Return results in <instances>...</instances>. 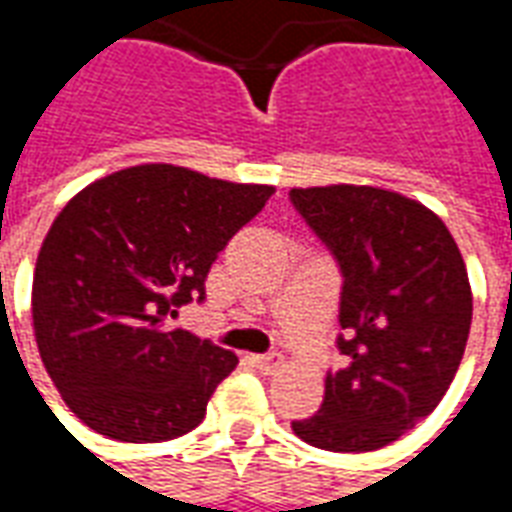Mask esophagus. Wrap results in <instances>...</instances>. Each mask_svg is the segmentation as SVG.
Segmentation results:
<instances>
[{"label": "esophagus", "instance_id": "obj_1", "mask_svg": "<svg viewBox=\"0 0 512 512\" xmlns=\"http://www.w3.org/2000/svg\"><path fill=\"white\" fill-rule=\"evenodd\" d=\"M252 362H255V367L260 370V373H266V376H271V373H277L279 367H282V354H263V356H252Z\"/></svg>", "mask_w": 512, "mask_h": 512}]
</instances>
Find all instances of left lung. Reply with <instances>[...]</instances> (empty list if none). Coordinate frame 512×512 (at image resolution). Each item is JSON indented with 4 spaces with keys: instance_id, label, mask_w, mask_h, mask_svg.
<instances>
[{
    "instance_id": "8db88e82",
    "label": "left lung",
    "mask_w": 512,
    "mask_h": 512,
    "mask_svg": "<svg viewBox=\"0 0 512 512\" xmlns=\"http://www.w3.org/2000/svg\"><path fill=\"white\" fill-rule=\"evenodd\" d=\"M290 202L343 274L337 348L343 370L293 433L332 452L397 441L439 406L472 326L461 249L422 202L376 186L290 189Z\"/></svg>"
}]
</instances>
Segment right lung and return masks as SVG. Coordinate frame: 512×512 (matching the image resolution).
Wrapping results in <instances>:
<instances>
[{
	"label": "right lung",
	"instance_id": "right-lung-1",
	"mask_svg": "<svg viewBox=\"0 0 512 512\" xmlns=\"http://www.w3.org/2000/svg\"><path fill=\"white\" fill-rule=\"evenodd\" d=\"M271 194L139 164L62 208L35 263L32 323L46 373L87 428L153 444L200 425L238 356L167 318L205 299L213 260Z\"/></svg>",
	"mask_w": 512,
	"mask_h": 512
}]
</instances>
